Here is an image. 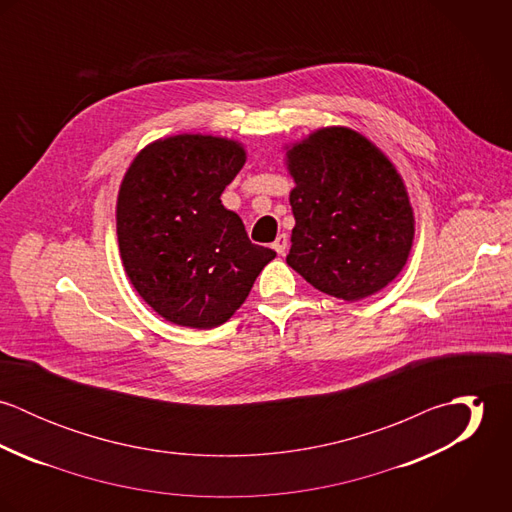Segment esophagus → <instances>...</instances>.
I'll use <instances>...</instances> for the list:
<instances>
[{
	"mask_svg": "<svg viewBox=\"0 0 512 512\" xmlns=\"http://www.w3.org/2000/svg\"><path fill=\"white\" fill-rule=\"evenodd\" d=\"M272 248H274L280 256H284V254H286V250H288V236H286V234H278V238L274 240Z\"/></svg>",
	"mask_w": 512,
	"mask_h": 512,
	"instance_id": "esophagus-1",
	"label": "esophagus"
}]
</instances>
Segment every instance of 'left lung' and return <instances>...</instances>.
Masks as SVG:
<instances>
[{"mask_svg":"<svg viewBox=\"0 0 512 512\" xmlns=\"http://www.w3.org/2000/svg\"><path fill=\"white\" fill-rule=\"evenodd\" d=\"M295 226L286 262L315 290L359 301L404 268L414 215L388 157L349 128H323L288 151Z\"/></svg>","mask_w":512,"mask_h":512,"instance_id":"1","label":"left lung"}]
</instances>
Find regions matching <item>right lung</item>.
Returning <instances> with one entry per match:
<instances>
[{
	"mask_svg": "<svg viewBox=\"0 0 512 512\" xmlns=\"http://www.w3.org/2000/svg\"><path fill=\"white\" fill-rule=\"evenodd\" d=\"M244 161L232 140L181 134L147 146L122 181L116 224L126 274L175 325L219 327L276 258L220 203Z\"/></svg>",
	"mask_w": 512,
	"mask_h": 512,
	"instance_id": "right-lung-1",
	"label": "right lung"
}]
</instances>
